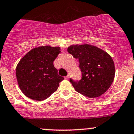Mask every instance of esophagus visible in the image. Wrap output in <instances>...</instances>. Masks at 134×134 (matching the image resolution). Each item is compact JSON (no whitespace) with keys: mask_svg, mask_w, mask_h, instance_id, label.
<instances>
[{"mask_svg":"<svg viewBox=\"0 0 134 134\" xmlns=\"http://www.w3.org/2000/svg\"><path fill=\"white\" fill-rule=\"evenodd\" d=\"M64 78H65V79H68L69 78V76H65V77H64Z\"/></svg>","mask_w":134,"mask_h":134,"instance_id":"esophagus-1","label":"esophagus"}]
</instances>
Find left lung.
I'll use <instances>...</instances> for the list:
<instances>
[{"label":"left lung","mask_w":134,"mask_h":134,"mask_svg":"<svg viewBox=\"0 0 134 134\" xmlns=\"http://www.w3.org/2000/svg\"><path fill=\"white\" fill-rule=\"evenodd\" d=\"M67 51L79 60L81 79H70L75 90L89 98L102 95L109 88L115 76L112 57L106 51L88 44H72Z\"/></svg>","instance_id":"left-lung-1"}]
</instances>
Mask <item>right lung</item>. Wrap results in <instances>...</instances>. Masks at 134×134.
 <instances>
[{"label": "right lung", "instance_id": "add662e5", "mask_svg": "<svg viewBox=\"0 0 134 134\" xmlns=\"http://www.w3.org/2000/svg\"><path fill=\"white\" fill-rule=\"evenodd\" d=\"M59 46H41L29 51L17 64L16 76L23 93L34 100H44L55 92L64 78L58 74L53 61Z\"/></svg>", "mask_w": 134, "mask_h": 134}]
</instances>
